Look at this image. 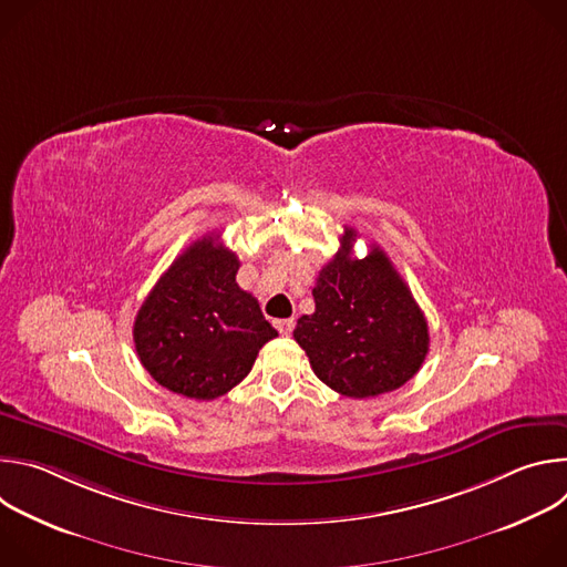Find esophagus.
Segmentation results:
<instances>
[{
	"mask_svg": "<svg viewBox=\"0 0 567 567\" xmlns=\"http://www.w3.org/2000/svg\"><path fill=\"white\" fill-rule=\"evenodd\" d=\"M293 318H280V320H276V328H278V332L282 334V337H289L291 332H293Z\"/></svg>",
	"mask_w": 567,
	"mask_h": 567,
	"instance_id": "1",
	"label": "esophagus"
}]
</instances>
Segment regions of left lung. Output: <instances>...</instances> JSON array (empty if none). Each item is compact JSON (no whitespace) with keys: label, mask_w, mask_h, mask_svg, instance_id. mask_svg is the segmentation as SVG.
<instances>
[{"label":"left lung","mask_w":567,"mask_h":567,"mask_svg":"<svg viewBox=\"0 0 567 567\" xmlns=\"http://www.w3.org/2000/svg\"><path fill=\"white\" fill-rule=\"evenodd\" d=\"M354 237L346 228L339 254L320 269L316 309L298 318L293 339L322 383L368 399L417 374L429 354V322L379 247L352 258Z\"/></svg>","instance_id":"8db88e82"}]
</instances>
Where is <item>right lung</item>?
<instances>
[{
	"label": "right lung",
	"mask_w": 567,
	"mask_h": 567,
	"mask_svg": "<svg viewBox=\"0 0 567 567\" xmlns=\"http://www.w3.org/2000/svg\"><path fill=\"white\" fill-rule=\"evenodd\" d=\"M239 260L206 235L171 265L134 320L143 368L164 388L210 401L245 379L278 332L235 282Z\"/></svg>",
	"instance_id": "1"
}]
</instances>
